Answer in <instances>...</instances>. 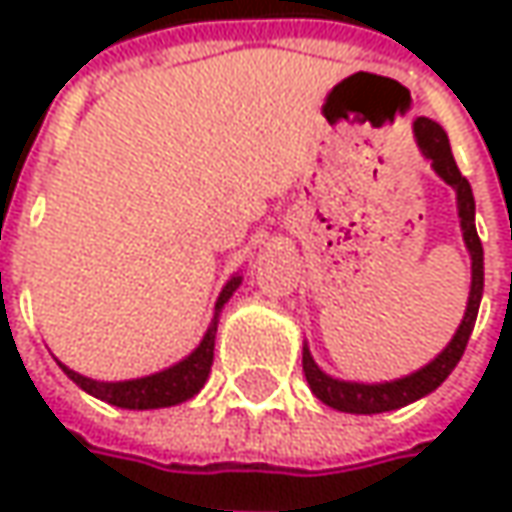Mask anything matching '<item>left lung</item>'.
Masks as SVG:
<instances>
[{"mask_svg":"<svg viewBox=\"0 0 512 512\" xmlns=\"http://www.w3.org/2000/svg\"><path fill=\"white\" fill-rule=\"evenodd\" d=\"M416 139H419V148L422 153L433 162L436 173L442 176L447 185L456 190L459 196V219H462L464 230V245L470 250V259H473V285H470V299H467V313H464L462 325L456 330L453 342L444 347L442 353L433 359V362L416 370L413 376H404L399 382H384V384H356V382H339V379H330L325 376L310 350H302V367H305V379L310 384V390L316 393V399H322L327 407L333 410H342V413H384V410H399L404 404L416 402L427 393H433L439 384L453 373V367L462 359L464 347H467V339L473 333V325H476V316H479V302H482V290H484V250L482 239L476 233V202H473V190H470V182L462 176V170L453 159V150H450V142H447V133H444L433 119H416Z\"/></svg>","mask_w":512,"mask_h":512,"instance_id":"left-lung-1","label":"left lung"}]
</instances>
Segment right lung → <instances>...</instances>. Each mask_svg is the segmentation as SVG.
Here are the masks:
<instances>
[{
    "instance_id": "right-lung-1",
    "label": "right lung",
    "mask_w": 512,
    "mask_h": 512,
    "mask_svg": "<svg viewBox=\"0 0 512 512\" xmlns=\"http://www.w3.org/2000/svg\"><path fill=\"white\" fill-rule=\"evenodd\" d=\"M239 282H242L239 276H233V279L227 282L225 290H222V296H219V302H216V313H213L210 330H207L202 344L187 356L185 362L173 364V367L156 373V376L133 379V382H93V379H85V376L73 373L65 364H62V370H65L70 379L79 384L85 393L102 399V402L116 404V407H128V410H153V407H170V404L187 402V399H193V396L205 387L210 364H213L216 322H219L222 305L233 296V290L239 287Z\"/></svg>"
}]
</instances>
